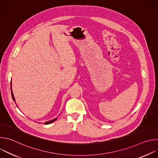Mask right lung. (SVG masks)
Masks as SVG:
<instances>
[{
  "label": "right lung",
  "instance_id": "add662e5",
  "mask_svg": "<svg viewBox=\"0 0 158 158\" xmlns=\"http://www.w3.org/2000/svg\"><path fill=\"white\" fill-rule=\"evenodd\" d=\"M10 85H11V84H10ZM12 99H13V101H14V102H15V99H14V95H13V94L12 93ZM57 119V118H56V119H52V120H51V121H48V122H46L45 123V124H50V123H53L54 121H56Z\"/></svg>",
  "mask_w": 158,
  "mask_h": 158
}]
</instances>
